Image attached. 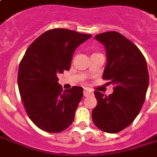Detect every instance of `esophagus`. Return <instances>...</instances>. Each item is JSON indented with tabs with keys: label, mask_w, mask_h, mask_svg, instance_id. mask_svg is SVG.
I'll return each instance as SVG.
<instances>
[{
	"label": "esophagus",
	"mask_w": 157,
	"mask_h": 157,
	"mask_svg": "<svg viewBox=\"0 0 157 157\" xmlns=\"http://www.w3.org/2000/svg\"><path fill=\"white\" fill-rule=\"evenodd\" d=\"M83 93H84V96H85V97H87V96L93 94V92H92L90 90H88V89H85V90H84Z\"/></svg>",
	"instance_id": "34e87169"
}]
</instances>
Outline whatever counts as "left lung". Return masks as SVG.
Masks as SVG:
<instances>
[{"label": "left lung", "instance_id": "8db88e82", "mask_svg": "<svg viewBox=\"0 0 157 157\" xmlns=\"http://www.w3.org/2000/svg\"><path fill=\"white\" fill-rule=\"evenodd\" d=\"M95 39L104 45L107 53L103 79L114 88L108 96L94 91L98 103L92 119L99 129L115 134L129 126L143 107L149 84L147 66L140 50L121 33H103Z\"/></svg>", "mask_w": 157, "mask_h": 157}]
</instances>
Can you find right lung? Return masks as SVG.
Returning <instances> with one entry per match:
<instances>
[{"instance_id":"obj_1","label":"right lung","mask_w":157,"mask_h":157,"mask_svg":"<svg viewBox=\"0 0 157 157\" xmlns=\"http://www.w3.org/2000/svg\"><path fill=\"white\" fill-rule=\"evenodd\" d=\"M92 36L55 28L33 41L21 60L18 85L26 112L45 132L59 133L73 121L83 88L63 91L57 75L68 71L74 51Z\"/></svg>"}]
</instances>
